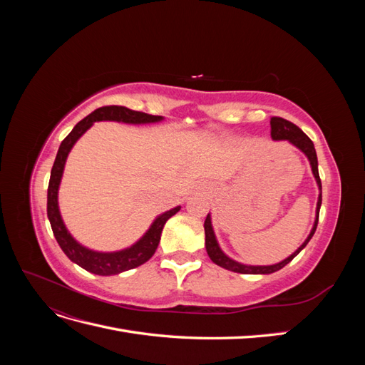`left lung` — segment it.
I'll return each instance as SVG.
<instances>
[{"mask_svg":"<svg viewBox=\"0 0 365 365\" xmlns=\"http://www.w3.org/2000/svg\"><path fill=\"white\" fill-rule=\"evenodd\" d=\"M271 137L272 140H288L291 145H294L295 148L300 149L304 155L307 157L309 163H311V168H312V173L315 176V181L318 184V189H319V196H318V202H317V217H315V222L314 227L311 230V233H309L307 239L303 242V245L298 248L294 254L288 259L282 260L280 263H275V264H268V267H252V264H244V263H239L233 259H230L227 254L220 250L216 236H215V231L212 227V217H210V213L205 217V222H204V228H205V250L208 257L212 259L213 263L219 264V267H222L228 271H233V272H240V274H272L275 271L282 269L283 267H286L298 252H300L306 245L307 242L312 239L317 225H318V216H319V207H322V180H319V175H318V160H317V152L314 148V143L312 140L309 138L304 132L295 126L291 121L284 120L282 117H272L271 118Z\"/></svg>","mask_w":365,"mask_h":365,"instance_id":"8db88e82","label":"left lung"}]
</instances>
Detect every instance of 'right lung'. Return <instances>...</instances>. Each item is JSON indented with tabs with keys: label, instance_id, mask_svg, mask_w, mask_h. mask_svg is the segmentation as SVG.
<instances>
[{
	"label": "right lung",
	"instance_id": "obj_1",
	"mask_svg": "<svg viewBox=\"0 0 365 365\" xmlns=\"http://www.w3.org/2000/svg\"><path fill=\"white\" fill-rule=\"evenodd\" d=\"M102 120L143 125V123H157V121L163 120V117L150 115L140 111H132L129 108L113 105V106L98 108L94 113L81 120L79 123L73 128L70 134L61 143L56 160H54L51 175H50V182H48V193H47V216L51 224L54 237H56L59 247L65 254H67V257L71 262L77 263L83 269L97 275H114L123 271H129L132 268H137L140 264L146 263L153 256V252H155V250L158 248L164 224L168 222V219H170L173 215L178 213L181 207L178 205L169 210V212H164L163 215H160L155 220H153V224L146 231L145 236H143L138 242H135L132 247L121 251H114V252L93 251L90 248H85L83 245H81L79 242L70 235V231L67 230V227H65L63 220L61 217L59 205H58V192H59V184H61L63 168H65V161H67V157L71 148L74 146V143L93 126L94 121H102Z\"/></svg>",
	"mask_w": 365,
	"mask_h": 365
}]
</instances>
